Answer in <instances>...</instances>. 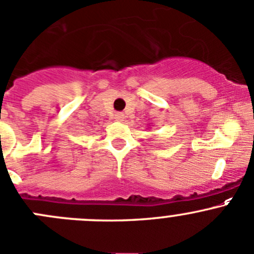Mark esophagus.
<instances>
[{
	"instance_id": "34e87169",
	"label": "esophagus",
	"mask_w": 254,
	"mask_h": 254,
	"mask_svg": "<svg viewBox=\"0 0 254 254\" xmlns=\"http://www.w3.org/2000/svg\"><path fill=\"white\" fill-rule=\"evenodd\" d=\"M115 120H117V122H119V123H122V122H124V119H125V115L123 114V113H117V114H115Z\"/></svg>"
}]
</instances>
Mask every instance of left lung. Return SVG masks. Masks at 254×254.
Wrapping results in <instances>:
<instances>
[{
    "label": "left lung",
    "mask_w": 254,
    "mask_h": 254,
    "mask_svg": "<svg viewBox=\"0 0 254 254\" xmlns=\"http://www.w3.org/2000/svg\"><path fill=\"white\" fill-rule=\"evenodd\" d=\"M150 127H152V125H150Z\"/></svg>",
    "instance_id": "obj_1"
}]
</instances>
